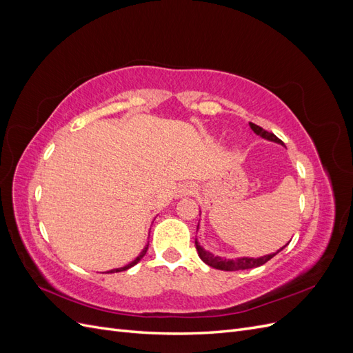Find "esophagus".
<instances>
[{
  "instance_id": "esophagus-1",
  "label": "esophagus",
  "mask_w": 353,
  "mask_h": 353,
  "mask_svg": "<svg viewBox=\"0 0 353 353\" xmlns=\"http://www.w3.org/2000/svg\"><path fill=\"white\" fill-rule=\"evenodd\" d=\"M194 193V185L190 184V183H185V184H181L178 191H176V197H185V196H191Z\"/></svg>"
}]
</instances>
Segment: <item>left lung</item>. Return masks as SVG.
<instances>
[{"mask_svg":"<svg viewBox=\"0 0 353 353\" xmlns=\"http://www.w3.org/2000/svg\"><path fill=\"white\" fill-rule=\"evenodd\" d=\"M249 125H250L252 131H253L256 135H259V137L265 138V140H268V141H272V143L284 145L283 141L280 140L279 137H275L274 134L262 130L261 126L254 125V123H252V122H249ZM200 213H201V212H200ZM199 228H200V222H199V225H197V230H199ZM288 243H290V241H288ZM288 243H287V244H288ZM287 244H285V245H287ZM285 245H283V248H281L280 250H276V252L270 253V254L261 256V258H248V256H241V258L228 259V258H222V256H218V254L215 256L213 253L208 252L205 248H201L199 240L196 239V249H197V253H199V256H200V259H201L203 262H205L206 265L212 266V268L221 270V271H240V270L258 268V266H261V265L268 262L270 259H272L276 253H280V252L285 248Z\"/></svg>","mask_w":353,"mask_h":353,"instance_id":"1","label":"left lung"}]
</instances>
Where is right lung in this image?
I'll use <instances>...</instances> for the list:
<instances>
[{
  "instance_id": "1",
  "label": "right lung",
  "mask_w": 353,
  "mask_h": 353,
  "mask_svg": "<svg viewBox=\"0 0 353 353\" xmlns=\"http://www.w3.org/2000/svg\"><path fill=\"white\" fill-rule=\"evenodd\" d=\"M147 249H148V243L144 245V249L140 252V254L137 256V258L134 259V261H131L130 263L128 265H125V266H121V268H114V270H110V271H105V272H121V271H126V270H130V268H132L134 265H137L138 262H140L143 258H144V254L147 253Z\"/></svg>"
}]
</instances>
